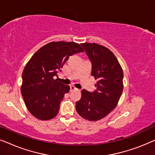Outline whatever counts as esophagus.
<instances>
[{
	"mask_svg": "<svg viewBox=\"0 0 155 155\" xmlns=\"http://www.w3.org/2000/svg\"><path fill=\"white\" fill-rule=\"evenodd\" d=\"M78 89L76 88L75 86L74 85H71V91H73V90H78Z\"/></svg>",
	"mask_w": 155,
	"mask_h": 155,
	"instance_id": "obj_1",
	"label": "esophagus"
}]
</instances>
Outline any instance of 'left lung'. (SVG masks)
Segmentation results:
<instances>
[{"mask_svg": "<svg viewBox=\"0 0 155 155\" xmlns=\"http://www.w3.org/2000/svg\"><path fill=\"white\" fill-rule=\"evenodd\" d=\"M81 45L92 62V75L97 80V90L93 92L82 90L75 109L84 119L97 121L117 106L124 89V73L115 55L109 48L96 43Z\"/></svg>", "mask_w": 155, "mask_h": 155, "instance_id": "left-lung-1", "label": "left lung"}]
</instances>
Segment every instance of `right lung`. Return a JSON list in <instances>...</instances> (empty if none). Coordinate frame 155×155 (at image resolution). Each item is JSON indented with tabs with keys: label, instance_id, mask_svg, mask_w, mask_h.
<instances>
[{
	"label": "right lung",
	"instance_id": "obj_1",
	"mask_svg": "<svg viewBox=\"0 0 155 155\" xmlns=\"http://www.w3.org/2000/svg\"><path fill=\"white\" fill-rule=\"evenodd\" d=\"M83 51L75 42L52 41L31 56L23 71L21 92L27 109L35 118L46 120L58 114L70 86L54 77L58 76V72L70 56Z\"/></svg>",
	"mask_w": 155,
	"mask_h": 155
}]
</instances>
